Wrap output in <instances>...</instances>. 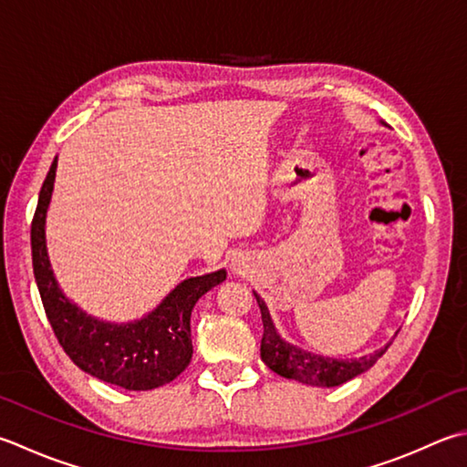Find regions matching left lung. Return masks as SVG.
<instances>
[{
    "instance_id": "obj_1",
    "label": "left lung",
    "mask_w": 467,
    "mask_h": 467,
    "mask_svg": "<svg viewBox=\"0 0 467 467\" xmlns=\"http://www.w3.org/2000/svg\"><path fill=\"white\" fill-rule=\"evenodd\" d=\"M262 313V325L264 336L260 346L262 362L266 364L272 372L278 376L290 378V380H298L309 386H339L343 382L351 380L358 374H362L378 362V358L384 356L389 346L376 349L374 354H368L356 359H337L327 356H317L313 351H306L293 346V343L285 341L275 329V323L270 319L268 306L262 301L258 293H254Z\"/></svg>"
}]
</instances>
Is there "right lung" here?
<instances>
[{"instance_id":"1","label":"right lung","mask_w":467,"mask_h":467,"mask_svg":"<svg viewBox=\"0 0 467 467\" xmlns=\"http://www.w3.org/2000/svg\"><path fill=\"white\" fill-rule=\"evenodd\" d=\"M57 177V158L42 182L32 219V266L44 311L67 356L83 372L126 390H152L169 384L192 356L191 311L207 290L223 283L222 268L174 286L152 313L131 323H108L70 303L52 275L47 252V211Z\"/></svg>"}]
</instances>
